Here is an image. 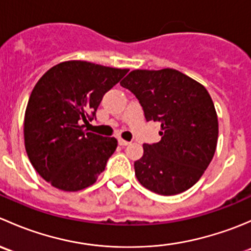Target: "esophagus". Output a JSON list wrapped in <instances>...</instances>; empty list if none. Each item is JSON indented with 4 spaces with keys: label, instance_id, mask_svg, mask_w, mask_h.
I'll list each match as a JSON object with an SVG mask.
<instances>
[{
    "label": "esophagus",
    "instance_id": "1",
    "mask_svg": "<svg viewBox=\"0 0 251 251\" xmlns=\"http://www.w3.org/2000/svg\"><path fill=\"white\" fill-rule=\"evenodd\" d=\"M119 144L123 147H125V146H128V144H130V142L124 140V138H119Z\"/></svg>",
    "mask_w": 251,
    "mask_h": 251
}]
</instances>
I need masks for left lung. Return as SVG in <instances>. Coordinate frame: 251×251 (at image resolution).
Masks as SVG:
<instances>
[{"label": "left lung", "instance_id": "left-lung-1", "mask_svg": "<svg viewBox=\"0 0 251 251\" xmlns=\"http://www.w3.org/2000/svg\"><path fill=\"white\" fill-rule=\"evenodd\" d=\"M121 86L140 100L147 121L161 124V140L143 144L135 163L138 182L161 196L191 188L214 158L219 121L214 102L201 83L178 70H133Z\"/></svg>", "mask_w": 251, "mask_h": 251}]
</instances>
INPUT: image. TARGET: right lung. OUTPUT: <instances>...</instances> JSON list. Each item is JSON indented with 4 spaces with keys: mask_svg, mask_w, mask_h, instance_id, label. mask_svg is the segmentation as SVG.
I'll use <instances>...</instances> for the list:
<instances>
[{
    "mask_svg": "<svg viewBox=\"0 0 251 251\" xmlns=\"http://www.w3.org/2000/svg\"><path fill=\"white\" fill-rule=\"evenodd\" d=\"M128 69L67 60L47 70L30 95L24 143L36 173L50 186L76 192L92 186L118 141L83 130L103 96Z\"/></svg>",
    "mask_w": 251,
    "mask_h": 251,
    "instance_id": "right-lung-1",
    "label": "right lung"
}]
</instances>
